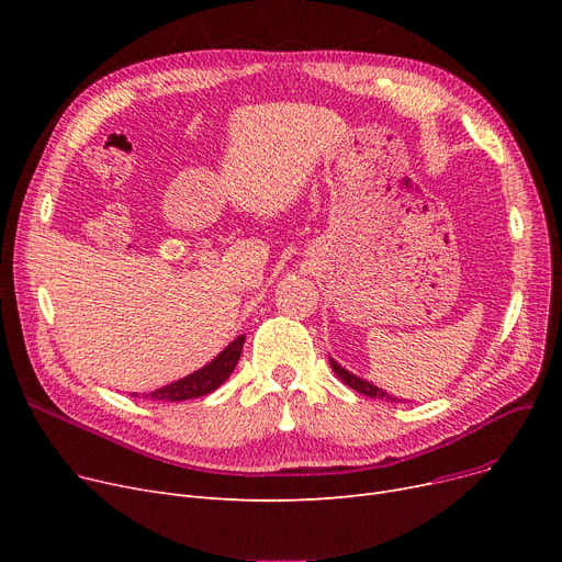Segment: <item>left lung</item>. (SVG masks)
Returning a JSON list of instances; mask_svg holds the SVG:
<instances>
[{
	"label": "left lung",
	"instance_id": "1",
	"mask_svg": "<svg viewBox=\"0 0 562 562\" xmlns=\"http://www.w3.org/2000/svg\"><path fill=\"white\" fill-rule=\"evenodd\" d=\"M330 367H333V371L341 378V382H346V385H348L350 390H356V392H360V394H364V396H369V398H382V401H394V403L403 401V398H398V396L387 394L385 390L375 387L373 382H369V380H364V378H360V375H356V373H350V371L344 369L335 358H330Z\"/></svg>",
	"mask_w": 562,
	"mask_h": 562
}]
</instances>
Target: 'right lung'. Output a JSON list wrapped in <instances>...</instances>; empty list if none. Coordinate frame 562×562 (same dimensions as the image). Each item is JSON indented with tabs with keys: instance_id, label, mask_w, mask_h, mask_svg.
<instances>
[{
	"instance_id": "obj_1",
	"label": "right lung",
	"mask_w": 562,
	"mask_h": 562,
	"mask_svg": "<svg viewBox=\"0 0 562 562\" xmlns=\"http://www.w3.org/2000/svg\"><path fill=\"white\" fill-rule=\"evenodd\" d=\"M244 341H246V335H239L234 341H229L210 364H204L202 369L170 382V385H166V387H159L150 394H143V398L177 403V401L200 398V396L216 392L223 385V382L229 378L236 362H239L241 350H244ZM132 396H136V394H132Z\"/></svg>"
}]
</instances>
